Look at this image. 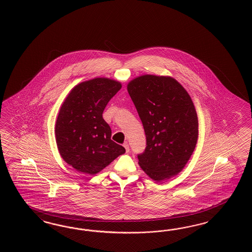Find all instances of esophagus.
I'll list each match as a JSON object with an SVG mask.
<instances>
[{
  "label": "esophagus",
  "mask_w": 252,
  "mask_h": 252,
  "mask_svg": "<svg viewBox=\"0 0 252 252\" xmlns=\"http://www.w3.org/2000/svg\"><path fill=\"white\" fill-rule=\"evenodd\" d=\"M124 147H125V149H126V153H129V145H128L127 142H126V143L124 144Z\"/></svg>",
  "instance_id": "34e87169"
}]
</instances>
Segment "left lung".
Wrapping results in <instances>:
<instances>
[{"instance_id": "1", "label": "left lung", "mask_w": 252, "mask_h": 252, "mask_svg": "<svg viewBox=\"0 0 252 252\" xmlns=\"http://www.w3.org/2000/svg\"><path fill=\"white\" fill-rule=\"evenodd\" d=\"M127 91L142 122L145 151L138 164L155 181L176 176L197 144L198 116L189 93L170 76L144 75L130 81Z\"/></svg>"}]
</instances>
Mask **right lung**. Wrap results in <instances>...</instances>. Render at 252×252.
Wrapping results in <instances>:
<instances>
[{"label": "right lung", "mask_w": 252, "mask_h": 252, "mask_svg": "<svg viewBox=\"0 0 252 252\" xmlns=\"http://www.w3.org/2000/svg\"><path fill=\"white\" fill-rule=\"evenodd\" d=\"M122 85L105 77L85 81L70 92L55 125V138L62 158L76 171L95 175L119 155L123 146L111 139L112 130L102 113Z\"/></svg>", "instance_id": "right-lung-1"}]
</instances>
